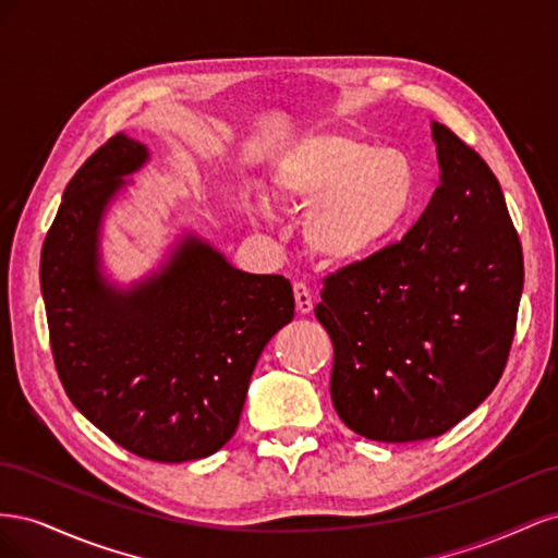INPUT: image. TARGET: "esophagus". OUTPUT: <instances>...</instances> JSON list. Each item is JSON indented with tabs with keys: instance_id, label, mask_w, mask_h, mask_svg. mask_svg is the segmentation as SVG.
<instances>
[{
	"instance_id": "34e87169",
	"label": "esophagus",
	"mask_w": 558,
	"mask_h": 558,
	"mask_svg": "<svg viewBox=\"0 0 558 558\" xmlns=\"http://www.w3.org/2000/svg\"><path fill=\"white\" fill-rule=\"evenodd\" d=\"M293 293H295V305L300 314H310L314 310V295L310 291V286L305 281H298L293 286Z\"/></svg>"
}]
</instances>
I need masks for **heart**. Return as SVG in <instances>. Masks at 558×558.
<instances>
[{"label": "heart", "mask_w": 558, "mask_h": 558, "mask_svg": "<svg viewBox=\"0 0 558 558\" xmlns=\"http://www.w3.org/2000/svg\"><path fill=\"white\" fill-rule=\"evenodd\" d=\"M269 191L289 211H307L302 238L314 258L351 265L396 238L414 207L418 177L398 148L349 132H316L279 160ZM256 211H265L263 202Z\"/></svg>", "instance_id": "b5f03b06"}]
</instances>
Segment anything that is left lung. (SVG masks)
Wrapping results in <instances>:
<instances>
[{"label":"left lung","instance_id":"8db88e82","mask_svg":"<svg viewBox=\"0 0 558 558\" xmlns=\"http://www.w3.org/2000/svg\"><path fill=\"white\" fill-rule=\"evenodd\" d=\"M433 140L442 174L426 211L326 277L314 310L335 349V410L377 442L453 428L494 391L514 340L523 253L500 183L447 125Z\"/></svg>","mask_w":558,"mask_h":558}]
</instances>
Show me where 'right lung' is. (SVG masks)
I'll use <instances>...</instances> for the list:
<instances>
[{
  "label": "right lung",
  "instance_id": "1",
  "mask_svg": "<svg viewBox=\"0 0 558 558\" xmlns=\"http://www.w3.org/2000/svg\"><path fill=\"white\" fill-rule=\"evenodd\" d=\"M146 146L123 132L66 183L41 248L50 351L74 408L116 445L158 463L211 456L238 430L265 344L295 312L291 281L246 275L197 238L160 275L116 291L97 230Z\"/></svg>",
  "mask_w": 558,
  "mask_h": 558
}]
</instances>
